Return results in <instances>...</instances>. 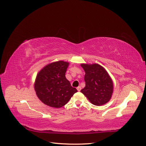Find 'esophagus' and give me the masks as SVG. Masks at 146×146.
Masks as SVG:
<instances>
[{
    "instance_id": "obj_1",
    "label": "esophagus",
    "mask_w": 146,
    "mask_h": 146,
    "mask_svg": "<svg viewBox=\"0 0 146 146\" xmlns=\"http://www.w3.org/2000/svg\"><path fill=\"white\" fill-rule=\"evenodd\" d=\"M77 89L78 91H80V90H81V87H80V86H78V87L77 88Z\"/></svg>"
}]
</instances>
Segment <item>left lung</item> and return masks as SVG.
<instances>
[{
  "label": "left lung",
  "instance_id": "left-lung-1",
  "mask_svg": "<svg viewBox=\"0 0 146 146\" xmlns=\"http://www.w3.org/2000/svg\"><path fill=\"white\" fill-rule=\"evenodd\" d=\"M81 66L85 72L86 84L81 92L94 105L107 104L113 91V83L107 70L98 64H81Z\"/></svg>",
  "mask_w": 146,
  "mask_h": 146
}]
</instances>
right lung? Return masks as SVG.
Segmentation results:
<instances>
[{
  "label": "right lung",
  "mask_w": 146,
  "mask_h": 146,
  "mask_svg": "<svg viewBox=\"0 0 146 146\" xmlns=\"http://www.w3.org/2000/svg\"><path fill=\"white\" fill-rule=\"evenodd\" d=\"M69 63L58 61L47 64L37 75L35 90L42 103L58 108L68 102L77 92L65 77Z\"/></svg>",
  "instance_id": "add662e5"
}]
</instances>
